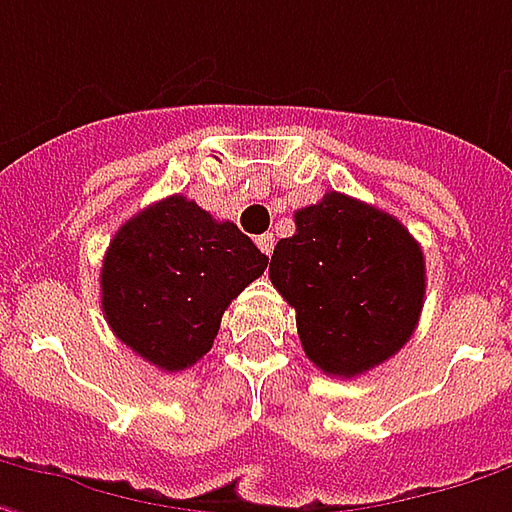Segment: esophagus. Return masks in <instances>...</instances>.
Segmentation results:
<instances>
[{
	"mask_svg": "<svg viewBox=\"0 0 512 512\" xmlns=\"http://www.w3.org/2000/svg\"><path fill=\"white\" fill-rule=\"evenodd\" d=\"M255 243L263 255H272V249H275V237H272V234H260Z\"/></svg>",
	"mask_w": 512,
	"mask_h": 512,
	"instance_id": "1",
	"label": "esophagus"
}]
</instances>
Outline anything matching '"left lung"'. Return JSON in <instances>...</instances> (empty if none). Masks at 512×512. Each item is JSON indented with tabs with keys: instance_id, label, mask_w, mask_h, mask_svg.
Instances as JSON below:
<instances>
[{
	"instance_id": "left-lung-1",
	"label": "left lung",
	"mask_w": 512,
	"mask_h": 512,
	"mask_svg": "<svg viewBox=\"0 0 512 512\" xmlns=\"http://www.w3.org/2000/svg\"><path fill=\"white\" fill-rule=\"evenodd\" d=\"M269 278L295 309L306 358L355 378L410 341L424 306V252L401 220L341 191L295 212Z\"/></svg>"
}]
</instances>
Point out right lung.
<instances>
[{"label":"right lung","mask_w":512,"mask_h":512,"mask_svg":"<svg viewBox=\"0 0 512 512\" xmlns=\"http://www.w3.org/2000/svg\"><path fill=\"white\" fill-rule=\"evenodd\" d=\"M269 257L234 223L183 194L125 220L102 260V315L111 332L163 372L194 367L220 318Z\"/></svg>","instance_id":"obj_1"}]
</instances>
